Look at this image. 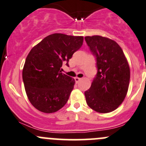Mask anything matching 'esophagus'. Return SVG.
<instances>
[{"label":"esophagus","instance_id":"esophagus-1","mask_svg":"<svg viewBox=\"0 0 146 146\" xmlns=\"http://www.w3.org/2000/svg\"><path fill=\"white\" fill-rule=\"evenodd\" d=\"M81 80V78H78V77H76L75 78V80H76V83H78L79 81H80V80Z\"/></svg>","mask_w":146,"mask_h":146}]
</instances>
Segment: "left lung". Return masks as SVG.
I'll list each match as a JSON object with an SVG mask.
<instances>
[{
    "label": "left lung",
    "instance_id": "8db88e82",
    "mask_svg": "<svg viewBox=\"0 0 146 146\" xmlns=\"http://www.w3.org/2000/svg\"><path fill=\"white\" fill-rule=\"evenodd\" d=\"M96 56L97 74L85 92L88 106L101 113L114 111L125 99L130 82V68L123 51L114 40L100 35L86 36Z\"/></svg>",
    "mask_w": 146,
    "mask_h": 146
}]
</instances>
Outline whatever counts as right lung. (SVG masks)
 <instances>
[{"mask_svg": "<svg viewBox=\"0 0 146 146\" xmlns=\"http://www.w3.org/2000/svg\"><path fill=\"white\" fill-rule=\"evenodd\" d=\"M83 36L62 33L48 35L28 53L23 69V80L28 100L38 111L51 113L67 103L74 78L61 73L64 63L83 45Z\"/></svg>", "mask_w": 146, "mask_h": 146, "instance_id": "right-lung-1", "label": "right lung"}]
</instances>
